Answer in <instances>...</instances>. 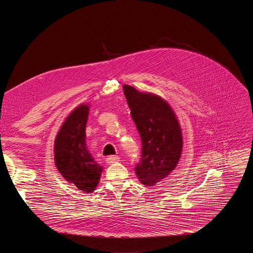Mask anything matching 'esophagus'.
I'll list each match as a JSON object with an SVG mask.
<instances>
[{
    "label": "esophagus",
    "instance_id": "34e87169",
    "mask_svg": "<svg viewBox=\"0 0 253 253\" xmlns=\"http://www.w3.org/2000/svg\"><path fill=\"white\" fill-rule=\"evenodd\" d=\"M119 157L118 156H114V155H111V156H108L107 158H106V162L108 163V164H112V163H115V162H117V161H119Z\"/></svg>",
    "mask_w": 253,
    "mask_h": 253
}]
</instances>
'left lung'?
<instances>
[{
  "label": "left lung",
  "instance_id": "obj_1",
  "mask_svg": "<svg viewBox=\"0 0 253 253\" xmlns=\"http://www.w3.org/2000/svg\"><path fill=\"white\" fill-rule=\"evenodd\" d=\"M130 114L141 137V158L135 166L140 181L152 186L176 167L182 151V133L169 104L161 97L123 86Z\"/></svg>",
  "mask_w": 253,
  "mask_h": 253
}]
</instances>
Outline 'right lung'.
<instances>
[{
    "label": "right lung",
    "mask_w": 253,
    "mask_h": 253,
    "mask_svg": "<svg viewBox=\"0 0 253 253\" xmlns=\"http://www.w3.org/2000/svg\"><path fill=\"white\" fill-rule=\"evenodd\" d=\"M89 107L80 105L62 125L55 141V163L67 181L80 190H95L102 172L86 147Z\"/></svg>",
    "instance_id": "right-lung-1"
}]
</instances>
